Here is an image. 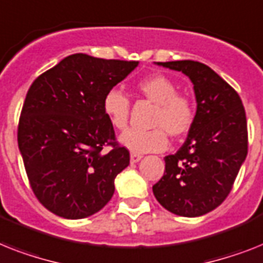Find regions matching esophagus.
<instances>
[{
    "label": "esophagus",
    "mask_w": 263,
    "mask_h": 263,
    "mask_svg": "<svg viewBox=\"0 0 263 263\" xmlns=\"http://www.w3.org/2000/svg\"><path fill=\"white\" fill-rule=\"evenodd\" d=\"M142 155L140 154H135V153H132L131 154V163H138L140 159H142Z\"/></svg>",
    "instance_id": "1"
}]
</instances>
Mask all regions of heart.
<instances>
[{"label":"heart","instance_id":"obj_1","mask_svg":"<svg viewBox=\"0 0 263 263\" xmlns=\"http://www.w3.org/2000/svg\"><path fill=\"white\" fill-rule=\"evenodd\" d=\"M136 90L155 104L151 129H128L119 142L135 154L159 153L167 147V134L173 138L185 135L194 121V105L187 96L177 93L176 83L162 74L147 77L136 85ZM102 109L116 129H125L128 124L129 100L117 87L106 91L102 98Z\"/></svg>","mask_w":263,"mask_h":263}]
</instances>
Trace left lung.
I'll return each mask as SVG.
<instances>
[{"mask_svg":"<svg viewBox=\"0 0 263 263\" xmlns=\"http://www.w3.org/2000/svg\"><path fill=\"white\" fill-rule=\"evenodd\" d=\"M157 65L192 81L197 108L185 143L165 157V174L153 186L154 196L174 215L202 216L226 200L246 159V112L238 93L204 63Z\"/></svg>","mask_w":263,"mask_h":263,"instance_id":"8db88e82","label":"left lung"}]
</instances>
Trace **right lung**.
Here are the masks:
<instances>
[{
    "instance_id": "1",
    "label": "right lung",
    "mask_w": 263,
    "mask_h": 263,
    "mask_svg": "<svg viewBox=\"0 0 263 263\" xmlns=\"http://www.w3.org/2000/svg\"><path fill=\"white\" fill-rule=\"evenodd\" d=\"M139 62L72 54L32 83L18 123V148L32 191L48 211L83 219L101 211L129 153L115 144L102 98ZM112 144L109 153H102Z\"/></svg>"
}]
</instances>
